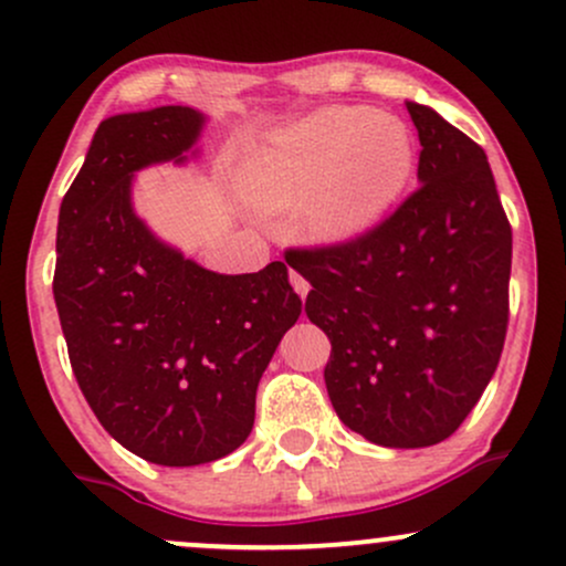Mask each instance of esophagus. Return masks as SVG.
<instances>
[{
  "label": "esophagus",
  "instance_id": "esophagus-1",
  "mask_svg": "<svg viewBox=\"0 0 566 566\" xmlns=\"http://www.w3.org/2000/svg\"><path fill=\"white\" fill-rule=\"evenodd\" d=\"M290 284H292V287H295L297 295H301V301H305V295H308L311 284L305 282V279L297 274V271H292V269H290Z\"/></svg>",
  "mask_w": 566,
  "mask_h": 566
}]
</instances>
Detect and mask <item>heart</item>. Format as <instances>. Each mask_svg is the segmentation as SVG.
I'll list each match as a JSON object with an SVG mask.
<instances>
[{
  "label": "heart",
  "instance_id": "heart-1",
  "mask_svg": "<svg viewBox=\"0 0 566 566\" xmlns=\"http://www.w3.org/2000/svg\"><path fill=\"white\" fill-rule=\"evenodd\" d=\"M412 172L405 122L367 106H329L271 129L247 154L242 191L271 216L303 207L311 242L346 247L378 229Z\"/></svg>",
  "mask_w": 566,
  "mask_h": 566
}]
</instances>
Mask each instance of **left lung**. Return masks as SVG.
Wrapping results in <instances>:
<instances>
[{
    "label": "left lung",
    "instance_id": "obj_1",
    "mask_svg": "<svg viewBox=\"0 0 566 566\" xmlns=\"http://www.w3.org/2000/svg\"><path fill=\"white\" fill-rule=\"evenodd\" d=\"M418 191L369 237L292 250L305 314L333 343L324 382L367 441L418 450L452 437L495 375L509 324L511 226L486 154L407 101Z\"/></svg>",
    "mask_w": 566,
    "mask_h": 566
}]
</instances>
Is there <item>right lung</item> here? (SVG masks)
I'll return each instance as SVG.
<instances>
[{
  "label": "right lung",
  "mask_w": 566,
  "mask_h": 566,
  "mask_svg": "<svg viewBox=\"0 0 566 566\" xmlns=\"http://www.w3.org/2000/svg\"><path fill=\"white\" fill-rule=\"evenodd\" d=\"M205 125L188 106L103 119L57 216L53 295L84 399L125 450L172 469L244 444L258 382L301 316L282 261L216 274L135 212V172L197 159Z\"/></svg>",
  "instance_id": "obj_1"
}]
</instances>
